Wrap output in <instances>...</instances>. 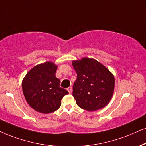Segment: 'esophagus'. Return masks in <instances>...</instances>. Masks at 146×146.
<instances>
[{"label": "esophagus", "instance_id": "obj_1", "mask_svg": "<svg viewBox=\"0 0 146 146\" xmlns=\"http://www.w3.org/2000/svg\"><path fill=\"white\" fill-rule=\"evenodd\" d=\"M67 90H68V92H69V94H71L72 93V90H72L71 87H69V88H67Z\"/></svg>", "mask_w": 146, "mask_h": 146}]
</instances>
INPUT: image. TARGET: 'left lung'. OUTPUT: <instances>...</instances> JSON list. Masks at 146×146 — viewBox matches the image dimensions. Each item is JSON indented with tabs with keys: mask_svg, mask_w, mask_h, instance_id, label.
<instances>
[{
	"mask_svg": "<svg viewBox=\"0 0 146 146\" xmlns=\"http://www.w3.org/2000/svg\"><path fill=\"white\" fill-rule=\"evenodd\" d=\"M77 77L73 88L77 104L87 111L102 109L109 103L114 90V77L102 63L84 57L73 60Z\"/></svg>",
	"mask_w": 146,
	"mask_h": 146,
	"instance_id": "1",
	"label": "left lung"
}]
</instances>
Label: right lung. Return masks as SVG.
Masks as SVG:
<instances>
[{
    "label": "right lung",
    "instance_id": "add662e5",
    "mask_svg": "<svg viewBox=\"0 0 146 146\" xmlns=\"http://www.w3.org/2000/svg\"><path fill=\"white\" fill-rule=\"evenodd\" d=\"M58 66L53 62H46L35 66L27 72L22 81V90L27 104L33 109L43 114L56 111L61 100L69 94L60 87L56 78Z\"/></svg>",
    "mask_w": 146,
    "mask_h": 146
}]
</instances>
